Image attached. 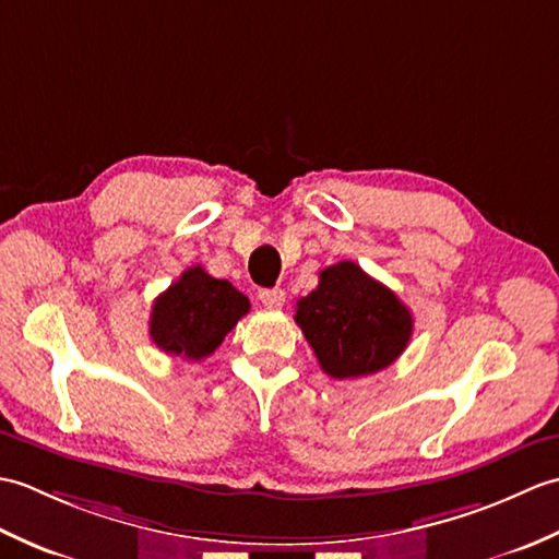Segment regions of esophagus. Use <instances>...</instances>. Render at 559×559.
I'll return each instance as SVG.
<instances>
[{
  "mask_svg": "<svg viewBox=\"0 0 559 559\" xmlns=\"http://www.w3.org/2000/svg\"><path fill=\"white\" fill-rule=\"evenodd\" d=\"M259 300H261V305L269 307V310H278V307H283V302H286V290L264 288V290H259Z\"/></svg>",
  "mask_w": 559,
  "mask_h": 559,
  "instance_id": "obj_1",
  "label": "esophagus"
}]
</instances>
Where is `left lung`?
Here are the masks:
<instances>
[{
    "instance_id": "obj_1",
    "label": "left lung",
    "mask_w": 559,
    "mask_h": 559,
    "mask_svg": "<svg viewBox=\"0 0 559 559\" xmlns=\"http://www.w3.org/2000/svg\"><path fill=\"white\" fill-rule=\"evenodd\" d=\"M295 322L319 367L334 379L384 370L406 350L413 334L408 307L353 261L319 273V286L295 305Z\"/></svg>"
}]
</instances>
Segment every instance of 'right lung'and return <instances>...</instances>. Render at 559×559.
Returning <instances> with one entry per match:
<instances>
[{
  "label": "right lung",
  "instance_id": "obj_1",
  "mask_svg": "<svg viewBox=\"0 0 559 559\" xmlns=\"http://www.w3.org/2000/svg\"><path fill=\"white\" fill-rule=\"evenodd\" d=\"M247 312L249 300L233 283L192 266L153 302L151 341L185 360L209 358Z\"/></svg>",
  "mask_w": 559,
  "mask_h": 559
}]
</instances>
